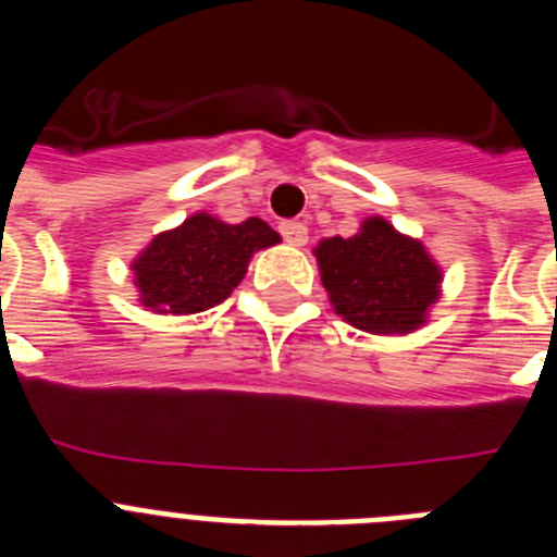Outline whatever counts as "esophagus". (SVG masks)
I'll return each mask as SVG.
<instances>
[{"label":"esophagus","mask_w":557,"mask_h":557,"mask_svg":"<svg viewBox=\"0 0 557 557\" xmlns=\"http://www.w3.org/2000/svg\"><path fill=\"white\" fill-rule=\"evenodd\" d=\"M282 228V236L287 239L289 245H295V248H301V245H307L309 239V228L304 223H295V220H287V223L278 225Z\"/></svg>","instance_id":"34e87169"}]
</instances>
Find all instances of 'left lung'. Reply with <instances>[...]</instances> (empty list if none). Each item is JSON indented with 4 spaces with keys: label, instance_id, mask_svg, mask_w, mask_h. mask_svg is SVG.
Listing matches in <instances>:
<instances>
[{
    "label": "left lung",
    "instance_id": "left-lung-1",
    "mask_svg": "<svg viewBox=\"0 0 557 557\" xmlns=\"http://www.w3.org/2000/svg\"><path fill=\"white\" fill-rule=\"evenodd\" d=\"M314 259L334 312L368 334L416 332L444 293V270L426 245L379 214L348 239H321Z\"/></svg>",
    "mask_w": 557,
    "mask_h": 557
}]
</instances>
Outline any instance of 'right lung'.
<instances>
[{
	"instance_id": "obj_1",
	"label": "right lung",
	"mask_w": 557,
	"mask_h": 557,
	"mask_svg": "<svg viewBox=\"0 0 557 557\" xmlns=\"http://www.w3.org/2000/svg\"><path fill=\"white\" fill-rule=\"evenodd\" d=\"M282 243L264 220L225 223L209 211L161 231L131 262L139 304L156 314H195L239 287L256 250Z\"/></svg>"
}]
</instances>
